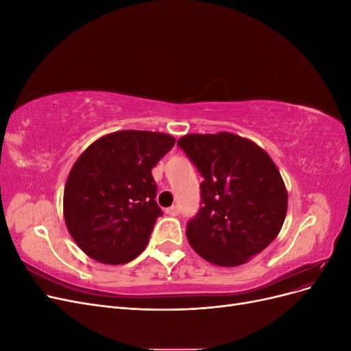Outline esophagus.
Returning <instances> with one entry per match:
<instances>
[{
    "label": "esophagus",
    "mask_w": 351,
    "mask_h": 351,
    "mask_svg": "<svg viewBox=\"0 0 351 351\" xmlns=\"http://www.w3.org/2000/svg\"><path fill=\"white\" fill-rule=\"evenodd\" d=\"M165 212H167L168 215H171V217H177V215L180 214V209H178V206H177V205H173V206L167 208V209H165Z\"/></svg>",
    "instance_id": "1"
}]
</instances>
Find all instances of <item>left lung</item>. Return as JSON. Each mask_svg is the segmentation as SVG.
Wrapping results in <instances>:
<instances>
[{
	"label": "left lung",
	"instance_id": "left-lung-1",
	"mask_svg": "<svg viewBox=\"0 0 351 351\" xmlns=\"http://www.w3.org/2000/svg\"><path fill=\"white\" fill-rule=\"evenodd\" d=\"M177 145L204 177L200 208L186 230L193 250L237 267L268 247L287 214V190L269 155L227 132L187 134Z\"/></svg>",
	"mask_w": 351,
	"mask_h": 351
}]
</instances>
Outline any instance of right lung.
Instances as JSON below:
<instances>
[{
    "instance_id": "1",
    "label": "right lung",
    "mask_w": 351,
    "mask_h": 351,
    "mask_svg": "<svg viewBox=\"0 0 351 351\" xmlns=\"http://www.w3.org/2000/svg\"><path fill=\"white\" fill-rule=\"evenodd\" d=\"M176 139L123 130L93 142L74 162L64 189V219L92 259L121 265L143 252L158 217L152 168Z\"/></svg>"
}]
</instances>
